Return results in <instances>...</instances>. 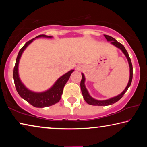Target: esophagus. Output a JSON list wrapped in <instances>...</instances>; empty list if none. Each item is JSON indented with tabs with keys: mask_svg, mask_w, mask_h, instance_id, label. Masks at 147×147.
<instances>
[{
	"mask_svg": "<svg viewBox=\"0 0 147 147\" xmlns=\"http://www.w3.org/2000/svg\"><path fill=\"white\" fill-rule=\"evenodd\" d=\"M80 66H78V67H77V70H80Z\"/></svg>",
	"mask_w": 147,
	"mask_h": 147,
	"instance_id": "esophagus-1",
	"label": "esophagus"
}]
</instances>
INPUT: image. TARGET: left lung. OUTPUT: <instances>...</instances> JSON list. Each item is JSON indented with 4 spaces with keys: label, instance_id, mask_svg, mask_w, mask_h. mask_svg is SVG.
Wrapping results in <instances>:
<instances>
[{
    "label": "left lung",
    "instance_id": "left-lung-1",
    "mask_svg": "<svg viewBox=\"0 0 147 147\" xmlns=\"http://www.w3.org/2000/svg\"><path fill=\"white\" fill-rule=\"evenodd\" d=\"M104 36L106 38V39H107V41H110L111 44L113 45L114 46H115L116 47H117V48H119V49H121L122 52H123L124 55H125V56L126 57V58H127L128 61L129 67H130V78H129V81H128L127 86L126 87L125 89H124V90L120 94H119V95L115 96V97L111 98L109 99H107V100H96V99L93 98V97H91V96H90V94H89L88 89H86V86H85V80H86L85 76H84V74L83 73H82V80L80 82V88H81L82 93L83 97L86 102L89 104H90V105H93V106H108V105H111V104H113L114 103L117 102L120 100V99L123 97L124 93H126V91L128 90L129 87L130 86L131 83V80H132V77H133L132 64H131V59L130 58V57H129L127 51H126V49L124 48V47L123 45L120 43H119L118 41H117L116 39L112 38V37L108 36V35H104Z\"/></svg>",
    "mask_w": 147,
    "mask_h": 147
}]
</instances>
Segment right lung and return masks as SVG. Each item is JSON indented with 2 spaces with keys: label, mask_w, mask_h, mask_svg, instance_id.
Masks as SVG:
<instances>
[{
  "label": "right lung",
  "mask_w": 147,
  "mask_h": 147,
  "mask_svg": "<svg viewBox=\"0 0 147 147\" xmlns=\"http://www.w3.org/2000/svg\"><path fill=\"white\" fill-rule=\"evenodd\" d=\"M41 37L47 38H53L52 36H46V35H39V36L36 37L35 38L26 42L25 45L22 47L19 52L16 59V65H15L13 69V80L17 93H19L21 98H23L24 100H25L28 103L30 104L31 105L36 107V108H45V107L51 106L58 103L61 99L65 85L67 82L70 78L71 74L74 71V70H71L68 73L59 77L51 88L44 92L36 93V92L29 90L28 89L26 88L25 86L22 83L19 76L18 67L20 58H21L22 54H23V51L25 50L26 47L34 39L38 38H41Z\"/></svg>",
  "instance_id": "1"
}]
</instances>
